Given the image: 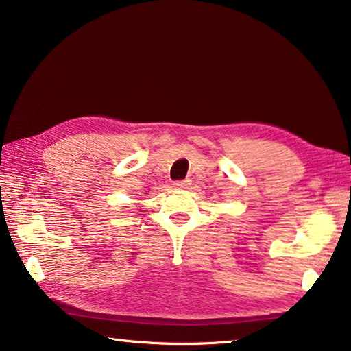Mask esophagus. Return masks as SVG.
Listing matches in <instances>:
<instances>
[{"instance_id": "obj_1", "label": "esophagus", "mask_w": 351, "mask_h": 351, "mask_svg": "<svg viewBox=\"0 0 351 351\" xmlns=\"http://www.w3.org/2000/svg\"><path fill=\"white\" fill-rule=\"evenodd\" d=\"M190 184H192V181L190 180H180V181H175V189H189Z\"/></svg>"}]
</instances>
